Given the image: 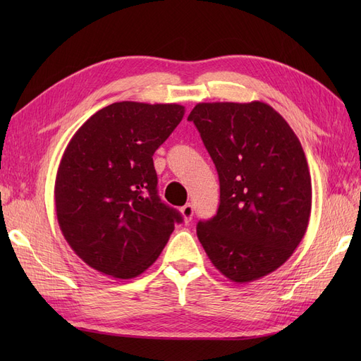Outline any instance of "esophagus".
<instances>
[{
  "instance_id": "34e87169",
  "label": "esophagus",
  "mask_w": 361,
  "mask_h": 361,
  "mask_svg": "<svg viewBox=\"0 0 361 361\" xmlns=\"http://www.w3.org/2000/svg\"><path fill=\"white\" fill-rule=\"evenodd\" d=\"M180 214L183 216L185 223H190L192 220V215H194V207L191 203H187L185 206L180 207Z\"/></svg>"
}]
</instances>
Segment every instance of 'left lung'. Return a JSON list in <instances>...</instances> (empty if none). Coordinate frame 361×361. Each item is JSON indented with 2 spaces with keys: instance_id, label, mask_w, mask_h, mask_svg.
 <instances>
[{
  "instance_id": "1",
  "label": "left lung",
  "mask_w": 361,
  "mask_h": 361,
  "mask_svg": "<svg viewBox=\"0 0 361 361\" xmlns=\"http://www.w3.org/2000/svg\"><path fill=\"white\" fill-rule=\"evenodd\" d=\"M220 179L216 215L197 236L228 280L268 276L292 256L309 226L312 180L298 137L265 102H200L188 116Z\"/></svg>"
}]
</instances>
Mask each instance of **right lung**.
Instances as JSON below:
<instances>
[{
    "mask_svg": "<svg viewBox=\"0 0 361 361\" xmlns=\"http://www.w3.org/2000/svg\"><path fill=\"white\" fill-rule=\"evenodd\" d=\"M183 114L178 104L116 102L69 141L54 188L57 220L93 269L123 280L140 276L182 223L180 212L159 199L152 157Z\"/></svg>",
    "mask_w": 361,
    "mask_h": 361,
    "instance_id": "add662e5",
    "label": "right lung"
}]
</instances>
